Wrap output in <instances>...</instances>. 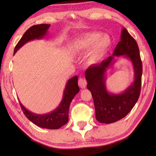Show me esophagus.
<instances>
[{"instance_id":"1","label":"esophagus","mask_w":156,"mask_h":156,"mask_svg":"<svg viewBox=\"0 0 156 156\" xmlns=\"http://www.w3.org/2000/svg\"><path fill=\"white\" fill-rule=\"evenodd\" d=\"M78 84H79V86H80L81 88L82 89H84L85 87L87 86V81L84 80V79H83L82 77H80L79 79V81H78Z\"/></svg>"}]
</instances>
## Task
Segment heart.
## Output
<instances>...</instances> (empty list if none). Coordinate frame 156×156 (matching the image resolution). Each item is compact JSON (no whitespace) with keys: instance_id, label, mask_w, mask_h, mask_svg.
<instances>
[{"instance_id":"obj_1","label":"heart","mask_w":156,"mask_h":156,"mask_svg":"<svg viewBox=\"0 0 156 156\" xmlns=\"http://www.w3.org/2000/svg\"><path fill=\"white\" fill-rule=\"evenodd\" d=\"M112 44L109 36H100L97 33H86L76 37L72 44V50L76 52H83L91 48L87 59L89 65H94L103 57Z\"/></svg>"}]
</instances>
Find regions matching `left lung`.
<instances>
[{
    "label": "left lung",
    "instance_id": "left-lung-1",
    "mask_svg": "<svg viewBox=\"0 0 156 156\" xmlns=\"http://www.w3.org/2000/svg\"><path fill=\"white\" fill-rule=\"evenodd\" d=\"M120 57L128 58L133 65L134 82L122 93H109L106 88L108 69ZM142 62L137 42L123 27L121 40L112 56L99 65H93L85 72L87 87L91 91L95 107L96 119L100 123H112L125 117L135 106L140 96L141 87Z\"/></svg>",
    "mask_w": 156,
    "mask_h": 156
}]
</instances>
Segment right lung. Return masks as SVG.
Segmentation results:
<instances>
[{"label":"right lung","mask_w":156,"mask_h":156,"mask_svg":"<svg viewBox=\"0 0 156 156\" xmlns=\"http://www.w3.org/2000/svg\"><path fill=\"white\" fill-rule=\"evenodd\" d=\"M50 27L49 24H40L33 25L30 27L21 37L14 50V54L25 43L31 40L42 39L48 34V29ZM78 76H74L67 81V84L63 91V98L58 106L52 112L44 114H38L27 109L19 100L25 116L31 122L42 129H58L65 125L69 120V108L72 99L80 91L78 86Z\"/></svg>","instance_id":"right-lung-1"}]
</instances>
